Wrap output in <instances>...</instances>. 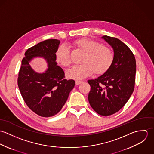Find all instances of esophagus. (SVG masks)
Listing matches in <instances>:
<instances>
[{
	"label": "esophagus",
	"mask_w": 154,
	"mask_h": 154,
	"mask_svg": "<svg viewBox=\"0 0 154 154\" xmlns=\"http://www.w3.org/2000/svg\"><path fill=\"white\" fill-rule=\"evenodd\" d=\"M82 82V81H76L75 82V84H76V85H79V84H81Z\"/></svg>",
	"instance_id": "1"
}]
</instances>
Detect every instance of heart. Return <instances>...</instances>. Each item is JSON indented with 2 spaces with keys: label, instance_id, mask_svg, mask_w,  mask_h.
<instances>
[{
  "label": "heart",
  "instance_id": "obj_1",
  "mask_svg": "<svg viewBox=\"0 0 154 154\" xmlns=\"http://www.w3.org/2000/svg\"><path fill=\"white\" fill-rule=\"evenodd\" d=\"M75 45L85 52L82 64L72 67L66 75L69 78L81 80L91 75L93 72L97 75L105 73L112 65L114 53L111 49L101 43L89 38H82L74 42ZM57 62L63 67L71 63L70 51L65 45H60L56 53Z\"/></svg>",
  "mask_w": 154,
  "mask_h": 154
}]
</instances>
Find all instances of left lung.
<instances>
[{
  "instance_id": "obj_1",
  "label": "left lung",
  "mask_w": 154,
  "mask_h": 154,
  "mask_svg": "<svg viewBox=\"0 0 154 154\" xmlns=\"http://www.w3.org/2000/svg\"><path fill=\"white\" fill-rule=\"evenodd\" d=\"M114 50V60L110 69L95 79L88 80L90 106L100 115L108 116L120 110L134 91L136 60L131 49L115 37L104 35Z\"/></svg>"
}]
</instances>
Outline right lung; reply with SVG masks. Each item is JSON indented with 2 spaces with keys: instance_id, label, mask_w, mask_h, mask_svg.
<instances>
[{
  "instance_id": "right-lung-1",
  "label": "right lung",
  "mask_w": 154,
  "mask_h": 154,
  "mask_svg": "<svg viewBox=\"0 0 154 154\" xmlns=\"http://www.w3.org/2000/svg\"><path fill=\"white\" fill-rule=\"evenodd\" d=\"M60 40L48 39L29 48L25 53L20 69L18 85L27 106L35 114L44 117L57 114L67 100L75 82L65 79L63 69L57 65L56 53ZM35 57H43L49 69L38 74L29 62Z\"/></svg>"
}]
</instances>
